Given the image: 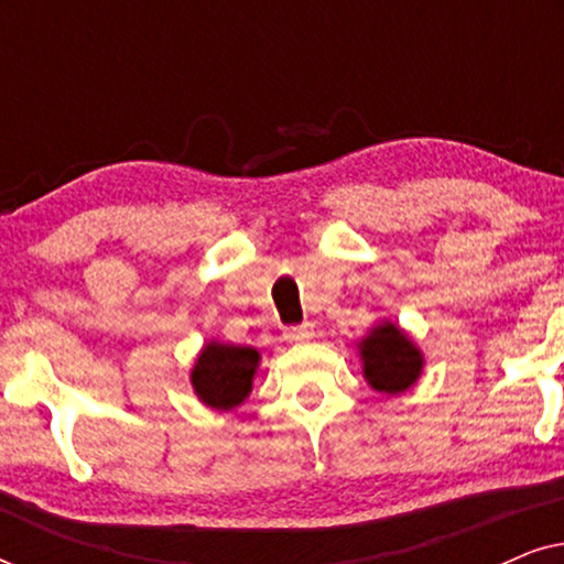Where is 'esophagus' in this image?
Returning <instances> with one entry per match:
<instances>
[{
    "instance_id": "obj_1",
    "label": "esophagus",
    "mask_w": 564,
    "mask_h": 564,
    "mask_svg": "<svg viewBox=\"0 0 564 564\" xmlns=\"http://www.w3.org/2000/svg\"><path fill=\"white\" fill-rule=\"evenodd\" d=\"M284 338H288L290 344H305L313 338V326L311 323H303V326H295V328H288L284 330Z\"/></svg>"
}]
</instances>
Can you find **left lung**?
Wrapping results in <instances>:
<instances>
[{"label":"left lung","instance_id":"8db88e82","mask_svg":"<svg viewBox=\"0 0 564 564\" xmlns=\"http://www.w3.org/2000/svg\"><path fill=\"white\" fill-rule=\"evenodd\" d=\"M357 349L361 375L369 388L382 395H400L411 390L426 365L421 346L413 341L411 334L388 318L377 321Z\"/></svg>","mask_w":564,"mask_h":564}]
</instances>
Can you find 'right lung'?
I'll return each mask as SVG.
<instances>
[{
  "label": "right lung",
  "mask_w": 564,
  "mask_h": 564,
  "mask_svg": "<svg viewBox=\"0 0 564 564\" xmlns=\"http://www.w3.org/2000/svg\"><path fill=\"white\" fill-rule=\"evenodd\" d=\"M261 354L253 346L223 344L218 338L199 349L189 369L197 400L213 411H234L251 395Z\"/></svg>",
  "instance_id": "1"
}]
</instances>
